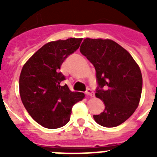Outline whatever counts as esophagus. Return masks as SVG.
Returning <instances> with one entry per match:
<instances>
[{
	"label": "esophagus",
	"mask_w": 157,
	"mask_h": 157,
	"mask_svg": "<svg viewBox=\"0 0 157 157\" xmlns=\"http://www.w3.org/2000/svg\"><path fill=\"white\" fill-rule=\"evenodd\" d=\"M86 94H87V95L90 96V97H93V96L94 95V91L92 90L90 88H88L87 90H86Z\"/></svg>",
	"instance_id": "esophagus-1"
}]
</instances>
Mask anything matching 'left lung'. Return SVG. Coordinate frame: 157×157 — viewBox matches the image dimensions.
<instances>
[{
  "label": "left lung",
  "mask_w": 157,
  "mask_h": 157,
  "mask_svg": "<svg viewBox=\"0 0 157 157\" xmlns=\"http://www.w3.org/2000/svg\"><path fill=\"white\" fill-rule=\"evenodd\" d=\"M80 51L93 64L98 86L95 96L105 108L94 119L104 127H116L131 117L143 88L139 67L128 51L112 40L86 38Z\"/></svg>",
  "instance_id": "8db88e82"
}]
</instances>
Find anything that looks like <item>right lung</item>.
Segmentation results:
<instances>
[{"label":"right lung","mask_w":157,"mask_h":157,"mask_svg":"<svg viewBox=\"0 0 157 157\" xmlns=\"http://www.w3.org/2000/svg\"><path fill=\"white\" fill-rule=\"evenodd\" d=\"M81 41V38H69L47 43L23 67L19 77L21 100L33 120L45 128L64 126L70 121L73 105L85 97L63 84L66 77L59 71Z\"/></svg>","instance_id":"obj_1"}]
</instances>
